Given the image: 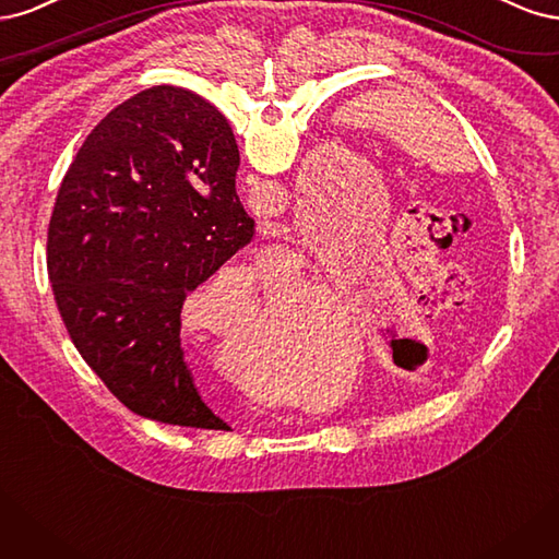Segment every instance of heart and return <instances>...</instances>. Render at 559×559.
Here are the masks:
<instances>
[{"mask_svg":"<svg viewBox=\"0 0 559 559\" xmlns=\"http://www.w3.org/2000/svg\"><path fill=\"white\" fill-rule=\"evenodd\" d=\"M301 276V272L299 269H295V278H299ZM223 293H234V295H239V297H243V301L248 304V306H255V269L253 266H248V264H237V266H225L223 272L215 276V281L211 283V287L209 290H204V293H200V297H202V306H206L204 301H209L206 297H215V299H211V301H218L221 297H223ZM281 293L283 290H276V293H269V304H276V299H281ZM278 313L283 316L287 309H290V301H283L281 306H278ZM204 313V311H202ZM209 322H206V328L211 330V332H215V334H225V336H229V338H234V341H239L241 346H260V348H274V346H283V344H287V341H290V334H264V336H239V330L234 328V325H229V322H225V320H221V316L218 313H209Z\"/></svg>","mask_w":559,"mask_h":559,"instance_id":"1","label":"heart"}]
</instances>
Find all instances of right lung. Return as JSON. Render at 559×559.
Segmentation results:
<instances>
[{"label": "right lung", "instance_id": "right-lung-1", "mask_svg": "<svg viewBox=\"0 0 559 559\" xmlns=\"http://www.w3.org/2000/svg\"><path fill=\"white\" fill-rule=\"evenodd\" d=\"M225 116L174 85L134 95L87 134L48 225V274L74 346L143 418L229 429L181 348L186 297L253 239Z\"/></svg>", "mask_w": 559, "mask_h": 559}]
</instances>
